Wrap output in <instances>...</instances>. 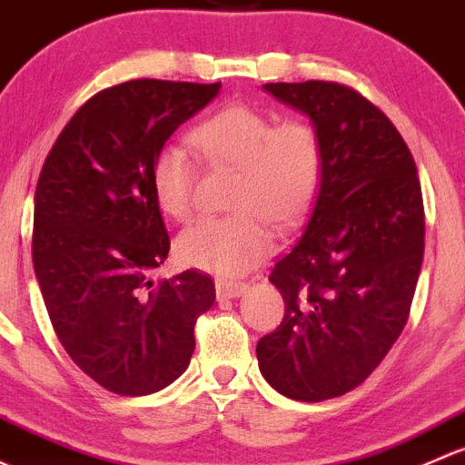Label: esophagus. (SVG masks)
Instances as JSON below:
<instances>
[{"mask_svg": "<svg viewBox=\"0 0 465 465\" xmlns=\"http://www.w3.org/2000/svg\"><path fill=\"white\" fill-rule=\"evenodd\" d=\"M214 289H217V298L219 300H234V298H242V295L246 293L248 284H246V282L217 280Z\"/></svg>", "mask_w": 465, "mask_h": 465, "instance_id": "1", "label": "esophagus"}]
</instances>
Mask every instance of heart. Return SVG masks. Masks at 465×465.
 I'll list each match as a JSON object with an SVG mask.
<instances>
[{
  "instance_id": "b5f03b06",
  "label": "heart",
  "mask_w": 465,
  "mask_h": 465,
  "mask_svg": "<svg viewBox=\"0 0 465 465\" xmlns=\"http://www.w3.org/2000/svg\"><path fill=\"white\" fill-rule=\"evenodd\" d=\"M193 143L214 165L239 167L232 217L201 219L176 239L183 266L234 277L272 252L271 222L291 231L309 214L320 193L324 154L309 123L234 103L193 129ZM194 159L179 143H167L152 161V193L167 217L190 219L194 210Z\"/></svg>"
}]
</instances>
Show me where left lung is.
Here are the masks:
<instances>
[{"label": "left lung", "instance_id": "obj_1", "mask_svg": "<svg viewBox=\"0 0 465 465\" xmlns=\"http://www.w3.org/2000/svg\"><path fill=\"white\" fill-rule=\"evenodd\" d=\"M264 89L311 118L324 174L304 232L268 277L284 320L257 342V361L272 390L318 403L361 385L403 331L423 264V194L403 136L365 95L324 80Z\"/></svg>", "mask_w": 465, "mask_h": 465}]
</instances>
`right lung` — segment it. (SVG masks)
I'll use <instances>...</instances> for the list:
<instances>
[{
    "mask_svg": "<svg viewBox=\"0 0 465 465\" xmlns=\"http://www.w3.org/2000/svg\"><path fill=\"white\" fill-rule=\"evenodd\" d=\"M222 83L129 80L66 123L35 188L33 268L62 347L100 387L145 396L183 374L194 324L214 302L210 275L152 280L170 237L152 161Z\"/></svg>",
    "mask_w": 465,
    "mask_h": 465,
    "instance_id": "add662e5",
    "label": "right lung"
}]
</instances>
